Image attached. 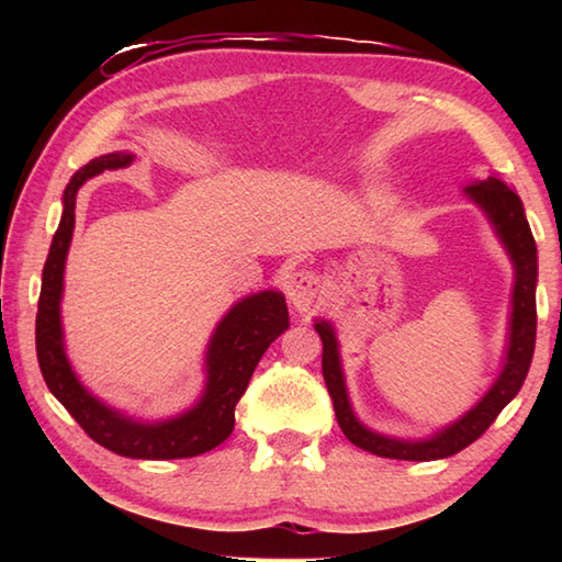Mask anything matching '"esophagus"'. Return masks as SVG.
I'll return each instance as SVG.
<instances>
[{"instance_id":"obj_1","label":"esophagus","mask_w":562,"mask_h":562,"mask_svg":"<svg viewBox=\"0 0 562 562\" xmlns=\"http://www.w3.org/2000/svg\"><path fill=\"white\" fill-rule=\"evenodd\" d=\"M284 292L297 312H310L322 302V292H325V282L317 272L312 270H294L284 280Z\"/></svg>"}]
</instances>
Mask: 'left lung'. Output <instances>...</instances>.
I'll return each instance as SVG.
<instances>
[{
    "label": "left lung",
    "instance_id": "1",
    "mask_svg": "<svg viewBox=\"0 0 562 562\" xmlns=\"http://www.w3.org/2000/svg\"><path fill=\"white\" fill-rule=\"evenodd\" d=\"M475 203L488 213L493 227H496L503 245L516 265V288H513V319H510V347L496 384L491 392L475 404L461 422L451 424L449 429L436 434L429 441H396L379 436L361 426L351 414L345 376H341L337 339L327 322H317L315 329L322 337V376H325L327 392L335 404V416L339 429L347 439L374 456L398 461H436L449 459V456L463 451L475 439L486 434L488 426L496 422L498 414L506 408L513 396L520 392L526 382L532 351H536V280H538V252L532 240L530 225L522 213V203L516 190L503 183L498 178H488L483 183H473L465 188Z\"/></svg>",
    "mask_w": 562,
    "mask_h": 562
}]
</instances>
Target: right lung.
Wrapping results in <instances>:
<instances>
[{
  "instance_id": "1",
  "label": "right lung",
  "mask_w": 562,
  "mask_h": 562,
  "mask_svg": "<svg viewBox=\"0 0 562 562\" xmlns=\"http://www.w3.org/2000/svg\"><path fill=\"white\" fill-rule=\"evenodd\" d=\"M131 154L93 158L74 173L64 190V215L54 233L49 258L44 262L40 312H36V359L49 392L59 398L76 424L93 441L126 459H190L221 446L235 426V406L245 394L250 376L265 351L290 327L288 304L280 292H260L245 297L217 325L207 349V386L193 412L164 424H138L93 398L71 372L64 355L59 302L64 288V262L74 235L76 190L106 168H123Z\"/></svg>"
}]
</instances>
